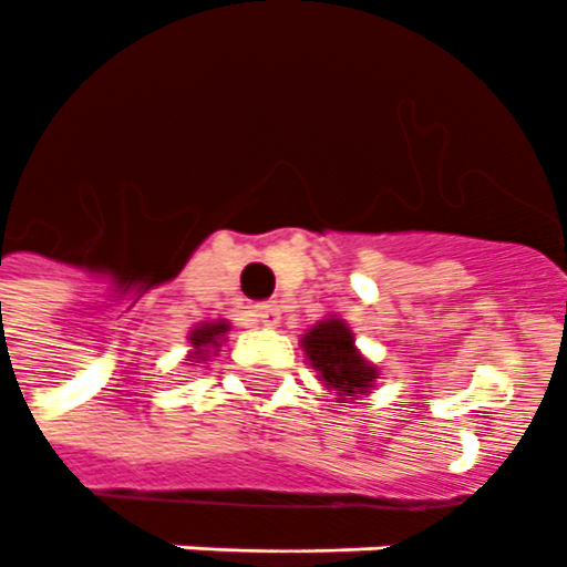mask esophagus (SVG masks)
Returning a JSON list of instances; mask_svg holds the SVG:
<instances>
[{
	"label": "esophagus",
	"instance_id": "1",
	"mask_svg": "<svg viewBox=\"0 0 567 567\" xmlns=\"http://www.w3.org/2000/svg\"><path fill=\"white\" fill-rule=\"evenodd\" d=\"M255 316L260 324H266V328H278L280 324V307L275 305V301H271V305H257Z\"/></svg>",
	"mask_w": 567,
	"mask_h": 567
}]
</instances>
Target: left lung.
Here are the masks:
<instances>
[{
    "mask_svg": "<svg viewBox=\"0 0 567 567\" xmlns=\"http://www.w3.org/2000/svg\"><path fill=\"white\" fill-rule=\"evenodd\" d=\"M305 351L310 357L312 369L319 371L328 389H333L339 395L360 398L378 378L374 365L362 360L360 351L354 348L351 330L339 319L316 324L305 337Z\"/></svg>",
    "mask_w": 567,
    "mask_h": 567,
    "instance_id": "left-lung-1",
    "label": "left lung"
}]
</instances>
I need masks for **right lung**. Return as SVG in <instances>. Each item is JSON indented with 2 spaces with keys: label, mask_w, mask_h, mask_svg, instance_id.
<instances>
[{
  "label": "right lung",
  "mask_w": 567,
  "mask_h": 567,
  "mask_svg": "<svg viewBox=\"0 0 567 567\" xmlns=\"http://www.w3.org/2000/svg\"><path fill=\"white\" fill-rule=\"evenodd\" d=\"M225 330H228L225 321H210V324H202V328L189 333V342L196 348V351H193V354H196V362L205 360L207 348L219 346V337H225Z\"/></svg>",
  "instance_id": "add662e5"
}]
</instances>
